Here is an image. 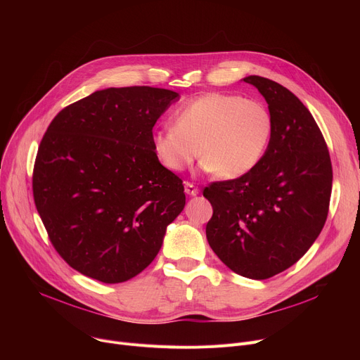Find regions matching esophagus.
Returning a JSON list of instances; mask_svg holds the SVG:
<instances>
[{
	"label": "esophagus",
	"instance_id": "34e87169",
	"mask_svg": "<svg viewBox=\"0 0 360 360\" xmlns=\"http://www.w3.org/2000/svg\"><path fill=\"white\" fill-rule=\"evenodd\" d=\"M184 186H185V193H186L188 195H197V194L200 193L198 188H197L194 184L188 182V181H185V182H184Z\"/></svg>",
	"mask_w": 360,
	"mask_h": 360
}]
</instances>
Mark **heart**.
I'll use <instances>...</instances> for the list:
<instances>
[{
    "instance_id": "obj_1",
    "label": "heart",
    "mask_w": 360,
    "mask_h": 360,
    "mask_svg": "<svg viewBox=\"0 0 360 360\" xmlns=\"http://www.w3.org/2000/svg\"><path fill=\"white\" fill-rule=\"evenodd\" d=\"M172 125L153 132V151L172 172L201 153V167L220 178H239L266 153L273 118L267 106L232 93H207L181 106Z\"/></svg>"
}]
</instances>
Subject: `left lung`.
Wrapping results in <instances>:
<instances>
[{"label":"left lung","instance_id":"left-lung-1","mask_svg":"<svg viewBox=\"0 0 360 360\" xmlns=\"http://www.w3.org/2000/svg\"><path fill=\"white\" fill-rule=\"evenodd\" d=\"M243 82L267 101L273 134L248 174L204 188L213 207L205 235L232 271L264 280L292 267L323 231L333 166L323 132L290 90L258 75Z\"/></svg>","mask_w":360,"mask_h":360}]
</instances>
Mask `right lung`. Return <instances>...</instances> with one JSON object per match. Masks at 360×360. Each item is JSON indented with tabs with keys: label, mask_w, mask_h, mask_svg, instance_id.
<instances>
[{
	"label": "right lung",
	"mask_w": 360,
	"mask_h": 360,
	"mask_svg": "<svg viewBox=\"0 0 360 360\" xmlns=\"http://www.w3.org/2000/svg\"><path fill=\"white\" fill-rule=\"evenodd\" d=\"M179 94L110 87L58 112L37 148L33 198L49 240L70 267L122 283L158 255L184 210L182 179L153 151V127Z\"/></svg>",
	"instance_id": "obj_1"
}]
</instances>
